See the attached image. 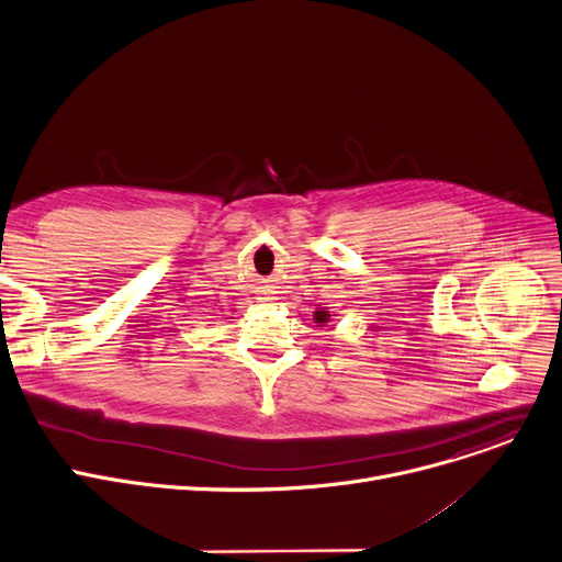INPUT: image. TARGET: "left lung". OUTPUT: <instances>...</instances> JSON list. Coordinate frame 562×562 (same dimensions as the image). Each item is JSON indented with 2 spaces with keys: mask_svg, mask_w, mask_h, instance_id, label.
Returning a JSON list of instances; mask_svg holds the SVG:
<instances>
[{
  "mask_svg": "<svg viewBox=\"0 0 562 562\" xmlns=\"http://www.w3.org/2000/svg\"><path fill=\"white\" fill-rule=\"evenodd\" d=\"M313 317H315V322H317L319 326H324V324H328V322H330V313H328L326 307H324V310H322V307H319V310H315V315H313Z\"/></svg>",
  "mask_w": 562,
  "mask_h": 562,
  "instance_id": "obj_1",
  "label": "left lung"
}]
</instances>
